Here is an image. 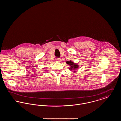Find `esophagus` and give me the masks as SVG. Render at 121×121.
I'll use <instances>...</instances> for the list:
<instances>
[{
    "label": "esophagus",
    "mask_w": 121,
    "mask_h": 121,
    "mask_svg": "<svg viewBox=\"0 0 121 121\" xmlns=\"http://www.w3.org/2000/svg\"><path fill=\"white\" fill-rule=\"evenodd\" d=\"M56 60L57 62H59V61H60V59L57 58L56 59Z\"/></svg>",
    "instance_id": "obj_1"
}]
</instances>
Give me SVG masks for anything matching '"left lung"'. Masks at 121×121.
Here are the masks:
<instances>
[{
    "label": "left lung",
    "mask_w": 121,
    "mask_h": 121,
    "mask_svg": "<svg viewBox=\"0 0 121 121\" xmlns=\"http://www.w3.org/2000/svg\"><path fill=\"white\" fill-rule=\"evenodd\" d=\"M66 63L67 64H68L70 66V68H69V69H70V70H75L76 69H77L78 68H79V66L77 64H75L73 62L71 61H67L66 62ZM74 72H76V71H74Z\"/></svg>",
    "instance_id": "obj_1"
}]
</instances>
